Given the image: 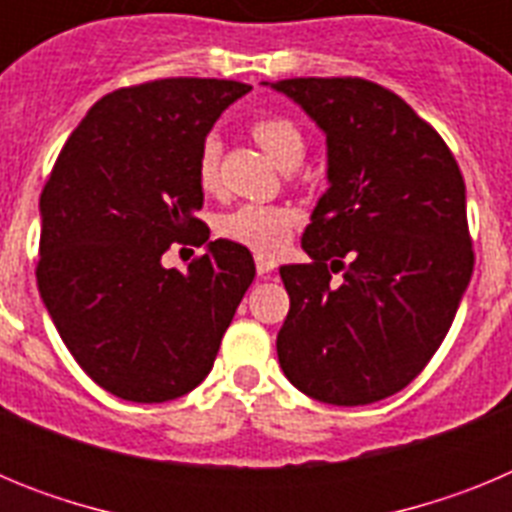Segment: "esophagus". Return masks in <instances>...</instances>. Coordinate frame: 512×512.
<instances>
[{"mask_svg":"<svg viewBox=\"0 0 512 512\" xmlns=\"http://www.w3.org/2000/svg\"><path fill=\"white\" fill-rule=\"evenodd\" d=\"M277 261L271 259V256H264V253H256V271H259V277H266L269 271H274Z\"/></svg>","mask_w":512,"mask_h":512,"instance_id":"obj_1","label":"esophagus"}]
</instances>
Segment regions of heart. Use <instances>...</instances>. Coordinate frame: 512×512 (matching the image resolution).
<instances>
[{
	"mask_svg": "<svg viewBox=\"0 0 512 512\" xmlns=\"http://www.w3.org/2000/svg\"><path fill=\"white\" fill-rule=\"evenodd\" d=\"M251 133L261 148L271 156V161L282 169H295L302 164L307 153L305 133L292 117L269 115L251 125ZM217 166H220V140L207 135L197 153V179L202 189H212L217 184ZM297 210L289 205H246L233 207L217 223L223 238L246 246L256 253H277L287 243L292 225L297 223Z\"/></svg>",
	"mask_w": 512,
	"mask_h": 512,
	"instance_id": "1",
	"label": "heart"
}]
</instances>
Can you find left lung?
Wrapping results in <instances>:
<instances>
[{"label":"left lung","mask_w":512,"mask_h":512,"mask_svg":"<svg viewBox=\"0 0 512 512\" xmlns=\"http://www.w3.org/2000/svg\"><path fill=\"white\" fill-rule=\"evenodd\" d=\"M271 89L325 133L330 184L302 235L312 261L279 269L289 295L279 364L312 400H384L423 372L472 279L464 176L441 135L374 81L310 76Z\"/></svg>","instance_id":"1"}]
</instances>
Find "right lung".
<instances>
[{
    "instance_id": "right-lung-1",
    "label": "right lung",
    "mask_w": 512,
    "mask_h": 512,
    "mask_svg": "<svg viewBox=\"0 0 512 512\" xmlns=\"http://www.w3.org/2000/svg\"><path fill=\"white\" fill-rule=\"evenodd\" d=\"M251 92L228 79H156L99 99L40 194L38 277L76 364L115 397L166 402L210 374L256 266L197 217L202 140ZM205 245L187 272L171 245Z\"/></svg>"
}]
</instances>
